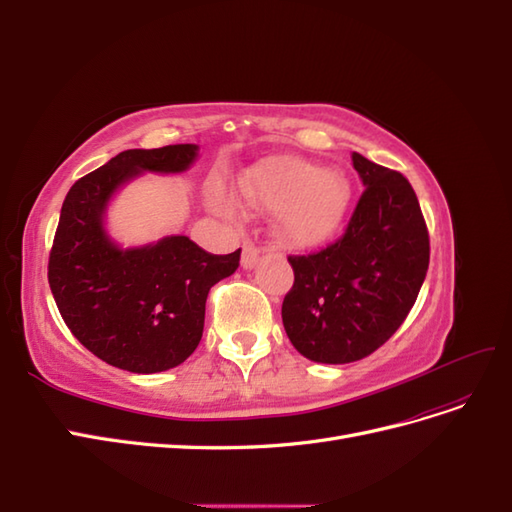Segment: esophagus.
Returning <instances> with one entry per match:
<instances>
[{
  "instance_id": "esophagus-1",
  "label": "esophagus",
  "mask_w": 512,
  "mask_h": 512,
  "mask_svg": "<svg viewBox=\"0 0 512 512\" xmlns=\"http://www.w3.org/2000/svg\"><path fill=\"white\" fill-rule=\"evenodd\" d=\"M258 258H260V250L256 247V243L250 241V239H245L243 241V254H241L243 269H254Z\"/></svg>"
}]
</instances>
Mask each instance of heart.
<instances>
[{"label": "heart", "mask_w": 512, "mask_h": 512, "mask_svg": "<svg viewBox=\"0 0 512 512\" xmlns=\"http://www.w3.org/2000/svg\"><path fill=\"white\" fill-rule=\"evenodd\" d=\"M247 203L280 213V237L294 247H314L342 228L352 205V185L339 170L303 158H273L241 179Z\"/></svg>", "instance_id": "obj_1"}]
</instances>
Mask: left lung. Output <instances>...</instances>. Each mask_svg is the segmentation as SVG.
Masks as SVG:
<instances>
[{
	"mask_svg": "<svg viewBox=\"0 0 512 512\" xmlns=\"http://www.w3.org/2000/svg\"><path fill=\"white\" fill-rule=\"evenodd\" d=\"M365 190L344 235L288 256L286 335L305 359L342 365L376 352L406 320L429 267V232L410 181L352 153Z\"/></svg>",
	"mask_w": 512,
	"mask_h": 512,
	"instance_id": "obj_1",
	"label": "left lung"
}]
</instances>
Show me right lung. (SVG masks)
<instances>
[{"label": "right lung", "mask_w": 512, "mask_h": 512, "mask_svg": "<svg viewBox=\"0 0 512 512\" xmlns=\"http://www.w3.org/2000/svg\"><path fill=\"white\" fill-rule=\"evenodd\" d=\"M196 145L128 149L76 181L49 254V286L72 335L108 365L156 374L181 365L196 350L213 284L239 267L241 250L209 254L188 237L119 250L102 215L121 183L143 170L181 173Z\"/></svg>", "instance_id": "add662e5"}]
</instances>
